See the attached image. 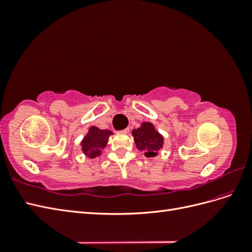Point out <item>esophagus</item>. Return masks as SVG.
<instances>
[{"instance_id":"esophagus-1","label":"esophagus","mask_w":252,"mask_h":252,"mask_svg":"<svg viewBox=\"0 0 252 252\" xmlns=\"http://www.w3.org/2000/svg\"><path fill=\"white\" fill-rule=\"evenodd\" d=\"M120 132H121V133H125V134H126V133H128V132H129V128H125V129H123V130H121Z\"/></svg>"}]
</instances>
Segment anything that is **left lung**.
Instances as JSON below:
<instances>
[{"label": "left lung", "instance_id": "obj_1", "mask_svg": "<svg viewBox=\"0 0 252 252\" xmlns=\"http://www.w3.org/2000/svg\"><path fill=\"white\" fill-rule=\"evenodd\" d=\"M132 135L136 148L144 151L145 157L152 158L158 155V151L163 147L164 139L162 134H159L155 126L149 122H144L141 127L133 129Z\"/></svg>", "mask_w": 252, "mask_h": 252}]
</instances>
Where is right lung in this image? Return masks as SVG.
<instances>
[{"instance_id":"right-lung-1","label":"right lung","mask_w":252,"mask_h":252,"mask_svg":"<svg viewBox=\"0 0 252 252\" xmlns=\"http://www.w3.org/2000/svg\"><path fill=\"white\" fill-rule=\"evenodd\" d=\"M111 134L112 132L108 129H98L94 126L90 127L88 133L81 143L83 152L90 158L101 156V152L107 145L108 138Z\"/></svg>"}]
</instances>
